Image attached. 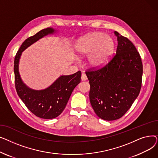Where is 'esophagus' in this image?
Returning <instances> with one entry per match:
<instances>
[{
	"instance_id": "34e87169",
	"label": "esophagus",
	"mask_w": 158,
	"mask_h": 158,
	"mask_svg": "<svg viewBox=\"0 0 158 158\" xmlns=\"http://www.w3.org/2000/svg\"><path fill=\"white\" fill-rule=\"evenodd\" d=\"M87 79V76H86V74L82 73L81 75V80L82 81H86Z\"/></svg>"
}]
</instances>
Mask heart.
I'll return each instance as SVG.
<instances>
[{"mask_svg": "<svg viewBox=\"0 0 158 158\" xmlns=\"http://www.w3.org/2000/svg\"><path fill=\"white\" fill-rule=\"evenodd\" d=\"M114 48L113 38L101 32H94L79 38L75 44L76 52L88 56V64L92 68H101L108 63Z\"/></svg>", "mask_w": 158, "mask_h": 158, "instance_id": "1", "label": "heart"}]
</instances>
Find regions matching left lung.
<instances>
[{
    "mask_svg": "<svg viewBox=\"0 0 158 158\" xmlns=\"http://www.w3.org/2000/svg\"><path fill=\"white\" fill-rule=\"evenodd\" d=\"M117 37L116 54L101 69L86 72L90 85L89 101L99 118H121L133 104L142 87L143 64L139 52L127 38Z\"/></svg>",
    "mask_w": 158,
    "mask_h": 158,
    "instance_id": "left-lung-1",
    "label": "left lung"
}]
</instances>
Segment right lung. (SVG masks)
I'll use <instances>...</instances> for the list:
<instances>
[{
    "label": "right lung",
    "mask_w": 158,
    "mask_h": 158,
    "mask_svg": "<svg viewBox=\"0 0 158 158\" xmlns=\"http://www.w3.org/2000/svg\"><path fill=\"white\" fill-rule=\"evenodd\" d=\"M54 32V29L48 27L26 39L16 53L14 61L15 88L18 95L31 113L44 119L54 118L63 112L73 89L81 82V71L69 76H61L49 87L42 90L31 89L22 81L19 71L22 52L39 39Z\"/></svg>",
    "instance_id": "right-lung-1"
}]
</instances>
